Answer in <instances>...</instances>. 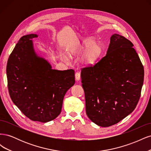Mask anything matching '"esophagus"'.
Here are the masks:
<instances>
[{
	"label": "esophagus",
	"instance_id": "34e87169",
	"mask_svg": "<svg viewBox=\"0 0 151 151\" xmlns=\"http://www.w3.org/2000/svg\"><path fill=\"white\" fill-rule=\"evenodd\" d=\"M75 76H76V79L77 81H79L80 80V79H81V74H80V72H77L76 73Z\"/></svg>",
	"mask_w": 151,
	"mask_h": 151
}]
</instances>
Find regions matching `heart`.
Instances as JSON below:
<instances>
[{"instance_id": "heart-1", "label": "heart", "mask_w": 151, "mask_h": 151, "mask_svg": "<svg viewBox=\"0 0 151 151\" xmlns=\"http://www.w3.org/2000/svg\"><path fill=\"white\" fill-rule=\"evenodd\" d=\"M86 52L82 58V61L86 65L94 63L101 57L103 52V46L100 42H94L91 38L84 40L79 47V52Z\"/></svg>"}]
</instances>
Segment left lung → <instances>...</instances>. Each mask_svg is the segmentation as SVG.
Segmentation results:
<instances>
[{
	"mask_svg": "<svg viewBox=\"0 0 151 151\" xmlns=\"http://www.w3.org/2000/svg\"><path fill=\"white\" fill-rule=\"evenodd\" d=\"M133 46L124 36L114 34L106 55L94 65L82 68L86 114L99 126L116 124L139 101L144 70Z\"/></svg>",
	"mask_w": 151,
	"mask_h": 151,
	"instance_id": "left-lung-1",
	"label": "left lung"
}]
</instances>
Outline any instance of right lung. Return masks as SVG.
<instances>
[{
    "label": "right lung",
    "instance_id": "1",
    "mask_svg": "<svg viewBox=\"0 0 151 151\" xmlns=\"http://www.w3.org/2000/svg\"><path fill=\"white\" fill-rule=\"evenodd\" d=\"M37 36L25 35L18 41L7 63V86L12 102L26 116L46 123L60 115L64 96L75 83V72L52 69L36 55L31 40Z\"/></svg>",
    "mask_w": 151,
    "mask_h": 151
}]
</instances>
